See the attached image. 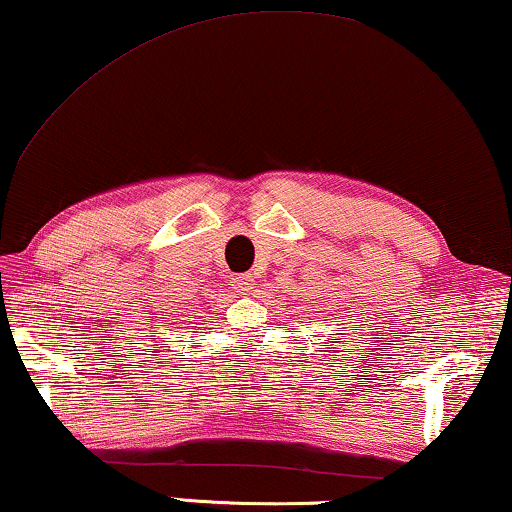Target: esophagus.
I'll return each mask as SVG.
<instances>
[{"instance_id":"esophagus-1","label":"esophagus","mask_w":512,"mask_h":512,"mask_svg":"<svg viewBox=\"0 0 512 512\" xmlns=\"http://www.w3.org/2000/svg\"><path fill=\"white\" fill-rule=\"evenodd\" d=\"M232 285L239 294H246V292H250V289H253L255 276H253V273H239V276L232 278Z\"/></svg>"}]
</instances>
